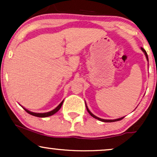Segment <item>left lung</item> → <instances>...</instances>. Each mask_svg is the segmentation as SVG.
Returning <instances> with one entry per match:
<instances>
[{"label":"left lung","instance_id":"left-lung-1","mask_svg":"<svg viewBox=\"0 0 157 157\" xmlns=\"http://www.w3.org/2000/svg\"><path fill=\"white\" fill-rule=\"evenodd\" d=\"M141 49H142V51L144 52V54H145V57H146V59H147V60L148 61V57H147V52H145V50L143 48H141ZM86 109H87V111H88V112L89 113V114L91 115V117H93L94 118H95V119H97V120H100V121H102V122H116V121H119V120H121L122 118L124 117H120V118H118V119H116V120H104V119H101V118H100V117H97V116H95L94 114H93L91 112V111H89V108H88V106H87V105H86Z\"/></svg>","mask_w":157,"mask_h":157}]
</instances>
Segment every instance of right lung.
<instances>
[{"label": "right lung", "mask_w": 157, "mask_h": 157, "mask_svg": "<svg viewBox=\"0 0 157 157\" xmlns=\"http://www.w3.org/2000/svg\"><path fill=\"white\" fill-rule=\"evenodd\" d=\"M63 103V101L61 102L59 104V105H57L55 109H53V110H52V111H48V112H46V113H35V112H32V111H29V110H27L26 109H25V108H23V109H24L27 113H29V114L32 115V116L37 117H50V116H52V115L55 114V113H57V111H58L60 109V108H61V106H62Z\"/></svg>", "instance_id": "right-lung-1"}]
</instances>
